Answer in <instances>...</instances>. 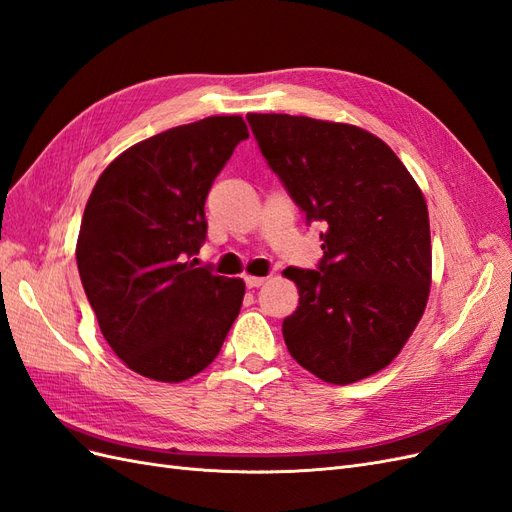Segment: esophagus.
<instances>
[{
    "label": "esophagus",
    "instance_id": "esophagus-1",
    "mask_svg": "<svg viewBox=\"0 0 512 512\" xmlns=\"http://www.w3.org/2000/svg\"><path fill=\"white\" fill-rule=\"evenodd\" d=\"M265 282H267L265 277H254V275H247V277H245V286H247V288H260Z\"/></svg>",
    "mask_w": 512,
    "mask_h": 512
}]
</instances>
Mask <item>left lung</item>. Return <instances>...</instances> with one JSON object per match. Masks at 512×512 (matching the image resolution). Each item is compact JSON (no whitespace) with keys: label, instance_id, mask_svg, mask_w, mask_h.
I'll return each instance as SVG.
<instances>
[{"label":"left lung","instance_id":"left-lung-1","mask_svg":"<svg viewBox=\"0 0 512 512\" xmlns=\"http://www.w3.org/2000/svg\"><path fill=\"white\" fill-rule=\"evenodd\" d=\"M305 220L324 224L318 271L288 267L299 307L282 324L292 359L324 382L384 369L421 320L431 286L429 213L395 151L350 123L247 113Z\"/></svg>","mask_w":512,"mask_h":512}]
</instances>
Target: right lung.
<instances>
[{"mask_svg":"<svg viewBox=\"0 0 512 512\" xmlns=\"http://www.w3.org/2000/svg\"><path fill=\"white\" fill-rule=\"evenodd\" d=\"M243 117L213 115L132 145L87 200L76 265L108 346L136 374L183 382L218 356L245 284L196 267L205 200Z\"/></svg>","mask_w":512,"mask_h":512,"instance_id":"add662e5","label":"right lung"}]
</instances>
